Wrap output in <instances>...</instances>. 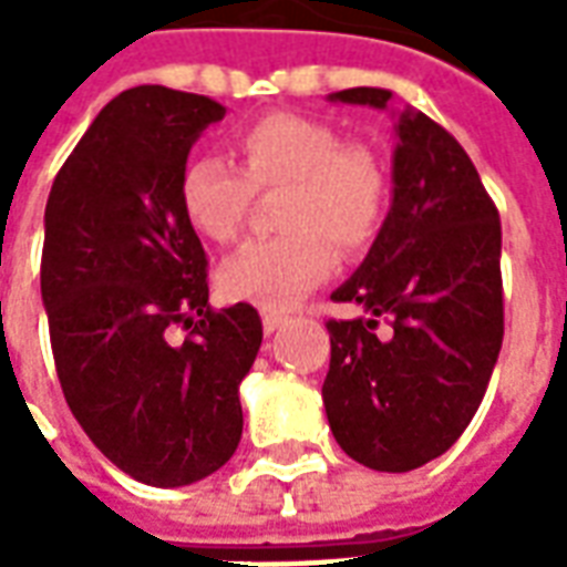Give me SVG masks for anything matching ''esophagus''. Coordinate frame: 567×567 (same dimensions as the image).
Wrapping results in <instances>:
<instances>
[{"instance_id":"obj_1","label":"esophagus","mask_w":567,"mask_h":567,"mask_svg":"<svg viewBox=\"0 0 567 567\" xmlns=\"http://www.w3.org/2000/svg\"><path fill=\"white\" fill-rule=\"evenodd\" d=\"M285 321H288V316H282V312H264V333H276Z\"/></svg>"}]
</instances>
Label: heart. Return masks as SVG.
I'll list each match as a JSON object with an SVG mask.
<instances>
[{
	"label": "heart",
	"mask_w": 567,
	"mask_h": 567,
	"mask_svg": "<svg viewBox=\"0 0 567 567\" xmlns=\"http://www.w3.org/2000/svg\"><path fill=\"white\" fill-rule=\"evenodd\" d=\"M239 169L215 154L187 161L178 178L185 221L212 243H230L246 221L251 190L288 187L279 224L288 234L255 239L224 260L218 285L230 300L285 309L324 282L340 248L355 255L377 236L389 206L380 161L321 121L276 112L239 130Z\"/></svg>",
	"instance_id": "1"
}]
</instances>
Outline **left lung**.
Returning <instances> with one entry per match:
<instances>
[{
	"mask_svg": "<svg viewBox=\"0 0 567 567\" xmlns=\"http://www.w3.org/2000/svg\"><path fill=\"white\" fill-rule=\"evenodd\" d=\"M328 100L389 109L392 91L352 87ZM394 136L392 209L331 295L364 316L328 321L321 398L349 458L404 474L471 425L504 340V297L498 209L471 157L410 105L394 112Z\"/></svg>",
	"mask_w": 567,
	"mask_h": 567,
	"instance_id": "8db88e82",
	"label": "left lung"
}]
</instances>
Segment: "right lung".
Masks as SVG:
<instances>
[{
  "label": "right lung",
  "instance_id": "obj_1",
  "mask_svg": "<svg viewBox=\"0 0 567 567\" xmlns=\"http://www.w3.org/2000/svg\"><path fill=\"white\" fill-rule=\"evenodd\" d=\"M224 112L199 93L130 87L81 136L44 206L56 377L93 446L145 486H190L243 437L239 382L260 316L209 307L206 251L178 206L187 154Z\"/></svg>",
  "mask_w": 567,
  "mask_h": 567
}]
</instances>
